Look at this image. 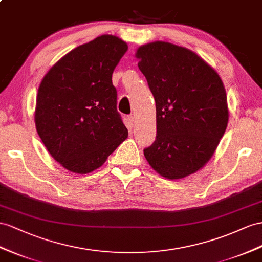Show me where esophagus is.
I'll list each match as a JSON object with an SVG mask.
<instances>
[{
  "label": "esophagus",
  "mask_w": 262,
  "mask_h": 262,
  "mask_svg": "<svg viewBox=\"0 0 262 262\" xmlns=\"http://www.w3.org/2000/svg\"><path fill=\"white\" fill-rule=\"evenodd\" d=\"M128 122H129V124L133 126L134 125V123H135V117L134 116H128Z\"/></svg>",
  "instance_id": "obj_1"
}]
</instances>
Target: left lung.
Instances as JSON below:
<instances>
[{"mask_svg": "<svg viewBox=\"0 0 262 262\" xmlns=\"http://www.w3.org/2000/svg\"><path fill=\"white\" fill-rule=\"evenodd\" d=\"M136 56L156 102V140L144 155L163 177L184 178L211 158L227 128L223 80L195 53L170 43L140 46Z\"/></svg>", "mask_w": 262, "mask_h": 262, "instance_id": "1", "label": "left lung"}]
</instances>
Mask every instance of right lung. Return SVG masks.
<instances>
[{
    "label": "right lung",
    "instance_id": "1",
    "mask_svg": "<svg viewBox=\"0 0 262 262\" xmlns=\"http://www.w3.org/2000/svg\"><path fill=\"white\" fill-rule=\"evenodd\" d=\"M126 51L120 38L98 36L59 59L38 87L36 130L52 157L67 170L97 169L128 136L112 82Z\"/></svg>",
    "mask_w": 262,
    "mask_h": 262
}]
</instances>
